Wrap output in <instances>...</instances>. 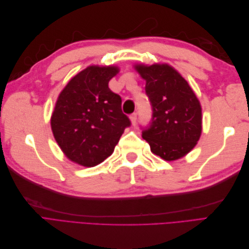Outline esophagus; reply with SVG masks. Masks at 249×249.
<instances>
[{"instance_id":"34e87169","label":"esophagus","mask_w":249,"mask_h":249,"mask_svg":"<svg viewBox=\"0 0 249 249\" xmlns=\"http://www.w3.org/2000/svg\"><path fill=\"white\" fill-rule=\"evenodd\" d=\"M131 119V123L133 125H135L137 124V113H133V114L130 116Z\"/></svg>"}]
</instances>
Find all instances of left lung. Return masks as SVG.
Instances as JSON below:
<instances>
[{
  "instance_id": "obj_1",
  "label": "left lung",
  "mask_w": 249,
  "mask_h": 249,
  "mask_svg": "<svg viewBox=\"0 0 249 249\" xmlns=\"http://www.w3.org/2000/svg\"><path fill=\"white\" fill-rule=\"evenodd\" d=\"M146 81L152 119L142 126L150 150L165 161L178 160L196 145L201 134V107L187 81L168 64L136 65Z\"/></svg>"
}]
</instances>
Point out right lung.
I'll list each match as a JSON object with an SVG mask.
<instances>
[{"label": "right lung", "instance_id": "1", "mask_svg": "<svg viewBox=\"0 0 249 249\" xmlns=\"http://www.w3.org/2000/svg\"><path fill=\"white\" fill-rule=\"evenodd\" d=\"M116 66H89L74 76L59 94L51 126L69 159L93 167L112 155L131 120L122 110V97L109 81Z\"/></svg>", "mask_w": 249, "mask_h": 249}]
</instances>
